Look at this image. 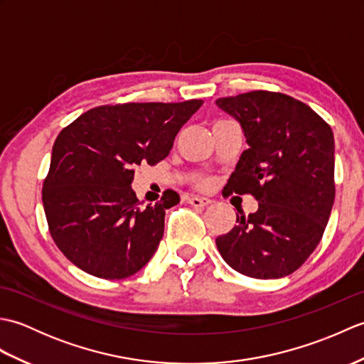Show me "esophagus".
Instances as JSON below:
<instances>
[{"label": "esophagus", "mask_w": 364, "mask_h": 364, "mask_svg": "<svg viewBox=\"0 0 364 364\" xmlns=\"http://www.w3.org/2000/svg\"><path fill=\"white\" fill-rule=\"evenodd\" d=\"M188 203H189V205H192V206H200V208H203V206H206V205H210V203H211V200H210V198H206V197L191 196V197H188Z\"/></svg>", "instance_id": "34e87169"}]
</instances>
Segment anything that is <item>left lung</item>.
I'll return each mask as SVG.
<instances>
[{"mask_svg":"<svg viewBox=\"0 0 364 364\" xmlns=\"http://www.w3.org/2000/svg\"><path fill=\"white\" fill-rule=\"evenodd\" d=\"M235 117L249 149L227 194H252L257 213L215 239L230 267L269 280L297 270L321 242L335 202V137L310 106L284 94L253 90L215 100Z\"/></svg>","mask_w":364,"mask_h":364,"instance_id":"obj_1","label":"left lung"}]
</instances>
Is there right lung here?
<instances>
[{"label": "right lung", "mask_w": 364, "mask_h": 364, "mask_svg": "<svg viewBox=\"0 0 364 364\" xmlns=\"http://www.w3.org/2000/svg\"><path fill=\"white\" fill-rule=\"evenodd\" d=\"M202 100L98 106L60 131L42 189L54 242L84 272L120 280L151 259L164 235L166 210L180 203L166 191L141 206L131 188L134 168L154 166Z\"/></svg>", "instance_id": "right-lung-1"}]
</instances>
